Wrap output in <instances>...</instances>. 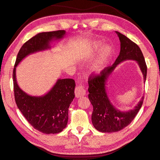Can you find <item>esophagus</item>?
<instances>
[{"label":"esophagus","instance_id":"1","mask_svg":"<svg viewBox=\"0 0 160 160\" xmlns=\"http://www.w3.org/2000/svg\"><path fill=\"white\" fill-rule=\"evenodd\" d=\"M75 94L77 98L83 97L86 94V89L83 85H80L77 86L75 90Z\"/></svg>","mask_w":160,"mask_h":160}]
</instances>
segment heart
I'll return each instance as SVG.
<instances>
[{
	"label": "heart",
	"mask_w": 160,
	"mask_h": 160,
	"mask_svg": "<svg viewBox=\"0 0 160 160\" xmlns=\"http://www.w3.org/2000/svg\"><path fill=\"white\" fill-rule=\"evenodd\" d=\"M101 47V43L98 41H94L92 42V49L94 52L98 51ZM110 50L108 47H103L101 49L99 55H98L97 60L95 61L94 63L92 66V71L95 73L99 72L104 66L106 64L107 62L110 57Z\"/></svg>",
	"instance_id": "heart-1"
}]
</instances>
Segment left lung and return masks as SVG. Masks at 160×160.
I'll return each instance as SVG.
<instances>
[{"instance_id":"obj_1","label":"left lung","mask_w":160,"mask_h":160,"mask_svg":"<svg viewBox=\"0 0 160 160\" xmlns=\"http://www.w3.org/2000/svg\"><path fill=\"white\" fill-rule=\"evenodd\" d=\"M120 42V52L117 59L111 66L103 69L99 75L90 77L89 99L93 106L92 121L94 128L103 133H112L123 129L132 122L143 104V97L134 108L128 111H121L110 102L106 92V82L115 68L126 60L136 61L146 80L147 66L143 53L136 43L124 35L115 31Z\"/></svg>"}]
</instances>
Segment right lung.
Wrapping results in <instances>:
<instances>
[{
  "label": "right lung",
  "instance_id": "right-lung-1",
  "mask_svg": "<svg viewBox=\"0 0 160 160\" xmlns=\"http://www.w3.org/2000/svg\"><path fill=\"white\" fill-rule=\"evenodd\" d=\"M65 34L64 30H59L42 32L31 38L19 50L13 69L14 98L17 107L32 127L46 134L60 133L67 125L68 108L75 98V80L58 79L47 94L40 97L31 96L17 84L16 68L28 55L50 49V42L63 38Z\"/></svg>",
  "mask_w": 160,
  "mask_h": 160
}]
</instances>
